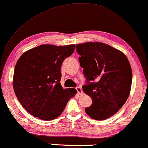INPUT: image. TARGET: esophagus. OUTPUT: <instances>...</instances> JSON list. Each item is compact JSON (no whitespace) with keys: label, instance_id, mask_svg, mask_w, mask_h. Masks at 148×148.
I'll list each match as a JSON object with an SVG mask.
<instances>
[{"label":"esophagus","instance_id":"esophagus-1","mask_svg":"<svg viewBox=\"0 0 148 148\" xmlns=\"http://www.w3.org/2000/svg\"><path fill=\"white\" fill-rule=\"evenodd\" d=\"M76 90L77 92H78V93L79 94H82L83 93L82 90V88H81L80 87H77V88H76Z\"/></svg>","mask_w":148,"mask_h":148}]
</instances>
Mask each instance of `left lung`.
<instances>
[{
  "label": "left lung",
  "mask_w": 148,
  "mask_h": 148,
  "mask_svg": "<svg viewBox=\"0 0 148 148\" xmlns=\"http://www.w3.org/2000/svg\"><path fill=\"white\" fill-rule=\"evenodd\" d=\"M76 51L87 81L83 91L92 100L86 112L96 120L110 118L130 93L132 71L128 59L122 52L102 42L78 44Z\"/></svg>",
  "instance_id": "left-lung-1"
}]
</instances>
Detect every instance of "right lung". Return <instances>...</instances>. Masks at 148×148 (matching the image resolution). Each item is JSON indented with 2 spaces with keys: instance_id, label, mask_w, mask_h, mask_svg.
I'll use <instances>...</instances> for the list:
<instances>
[{
  "instance_id": "right-lung-1",
  "label": "right lung",
  "mask_w": 148,
  "mask_h": 148,
  "mask_svg": "<svg viewBox=\"0 0 148 148\" xmlns=\"http://www.w3.org/2000/svg\"><path fill=\"white\" fill-rule=\"evenodd\" d=\"M75 45H42L23 53L14 68L13 88L18 100L28 113L50 121L62 113L74 88L63 89L61 66L74 51Z\"/></svg>"
}]
</instances>
